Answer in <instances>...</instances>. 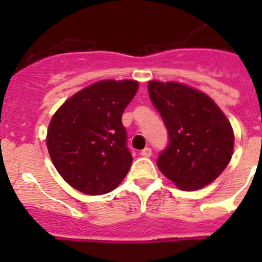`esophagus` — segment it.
<instances>
[{
    "instance_id": "obj_1",
    "label": "esophagus",
    "mask_w": 262,
    "mask_h": 262,
    "mask_svg": "<svg viewBox=\"0 0 262 262\" xmlns=\"http://www.w3.org/2000/svg\"><path fill=\"white\" fill-rule=\"evenodd\" d=\"M141 155L143 156V157H150V155H152V149H150L149 147H146L144 149H142Z\"/></svg>"
}]
</instances>
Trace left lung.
<instances>
[{
    "instance_id": "left-lung-1",
    "label": "left lung",
    "mask_w": 262,
    "mask_h": 262,
    "mask_svg": "<svg viewBox=\"0 0 262 262\" xmlns=\"http://www.w3.org/2000/svg\"><path fill=\"white\" fill-rule=\"evenodd\" d=\"M148 94L168 133L157 160L161 172L187 191L212 184L233 153L228 119L208 95L186 84L149 81Z\"/></svg>"
}]
</instances>
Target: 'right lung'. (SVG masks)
<instances>
[{"mask_svg":"<svg viewBox=\"0 0 262 262\" xmlns=\"http://www.w3.org/2000/svg\"><path fill=\"white\" fill-rule=\"evenodd\" d=\"M137 91V81H99L53 115L47 136L49 156L59 175L78 191L107 194L128 173L133 157L121 115Z\"/></svg>","mask_w":262,"mask_h":262,"instance_id":"obj_1","label":"right lung"}]
</instances>
